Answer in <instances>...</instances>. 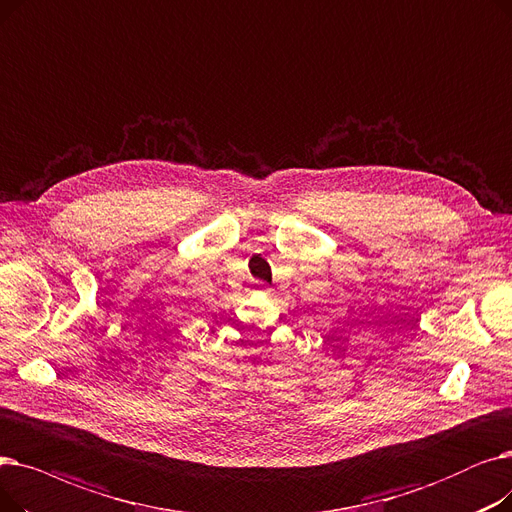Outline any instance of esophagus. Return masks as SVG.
<instances>
[{
    "instance_id": "1",
    "label": "esophagus",
    "mask_w": 512,
    "mask_h": 512,
    "mask_svg": "<svg viewBox=\"0 0 512 512\" xmlns=\"http://www.w3.org/2000/svg\"><path fill=\"white\" fill-rule=\"evenodd\" d=\"M254 289H256V291H262V294H271V287L266 285V283H262V281H256V283H254Z\"/></svg>"
}]
</instances>
